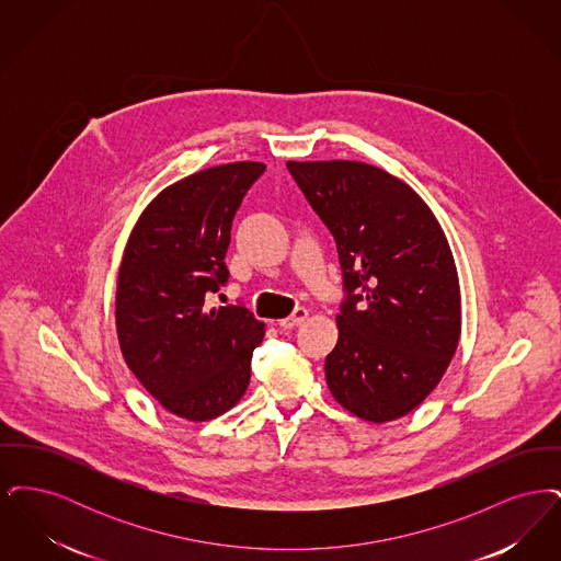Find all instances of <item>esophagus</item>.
<instances>
[{
	"label": "esophagus",
	"mask_w": 561,
	"mask_h": 561,
	"mask_svg": "<svg viewBox=\"0 0 561 561\" xmlns=\"http://www.w3.org/2000/svg\"><path fill=\"white\" fill-rule=\"evenodd\" d=\"M307 318H309V311H307L305 307H298L290 318L279 320V328H284V330H293V328L300 325V323L307 320Z\"/></svg>",
	"instance_id": "34e87169"
}]
</instances>
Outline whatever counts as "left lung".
I'll return each mask as SVG.
<instances>
[{
	"label": "left lung",
	"instance_id": "1",
	"mask_svg": "<svg viewBox=\"0 0 561 561\" xmlns=\"http://www.w3.org/2000/svg\"><path fill=\"white\" fill-rule=\"evenodd\" d=\"M288 170L334 236L348 293L325 357L328 389L362 421L401 419L437 387L458 347L448 238L425 199L376 165L288 161Z\"/></svg>",
	"mask_w": 561,
	"mask_h": 561
}]
</instances>
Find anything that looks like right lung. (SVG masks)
Here are the masks:
<instances>
[{
	"instance_id": "1",
	"label": "right lung",
	"mask_w": 561,
	"mask_h": 561,
	"mask_svg": "<svg viewBox=\"0 0 561 561\" xmlns=\"http://www.w3.org/2000/svg\"><path fill=\"white\" fill-rule=\"evenodd\" d=\"M261 161L206 168L160 191L138 216L117 271L124 362L161 405L193 423L231 410L248 389L265 323L243 307L206 309L227 282L225 254Z\"/></svg>"
}]
</instances>
